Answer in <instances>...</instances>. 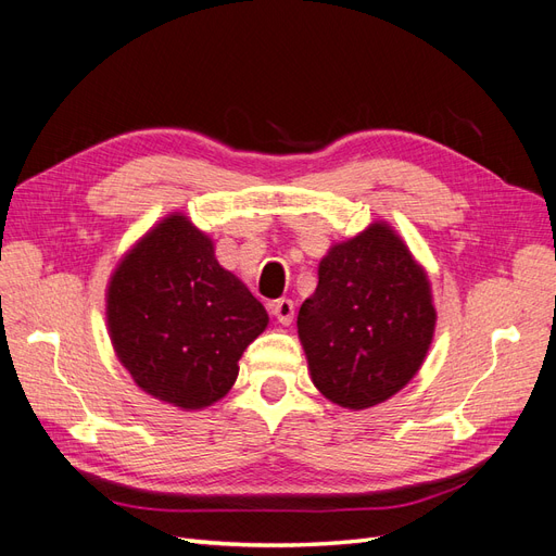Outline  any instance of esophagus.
Segmentation results:
<instances>
[{
    "label": "esophagus",
    "mask_w": 556,
    "mask_h": 556,
    "mask_svg": "<svg viewBox=\"0 0 556 556\" xmlns=\"http://www.w3.org/2000/svg\"><path fill=\"white\" fill-rule=\"evenodd\" d=\"M271 313L278 317L280 325H290L292 319H294V301H290V299L274 301Z\"/></svg>",
    "instance_id": "esophagus-1"
}]
</instances>
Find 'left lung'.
Here are the masks:
<instances>
[{"label": "left lung", "instance_id": "obj_1", "mask_svg": "<svg viewBox=\"0 0 556 556\" xmlns=\"http://www.w3.org/2000/svg\"><path fill=\"white\" fill-rule=\"evenodd\" d=\"M317 278L296 317L313 382L343 408L376 406L427 357L435 325L429 280L380 223L333 245Z\"/></svg>", "mask_w": 556, "mask_h": 556}]
</instances>
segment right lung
I'll return each instance as SVG.
<instances>
[{
  "label": "right lung",
  "mask_w": 556,
  "mask_h": 556,
  "mask_svg": "<svg viewBox=\"0 0 556 556\" xmlns=\"http://www.w3.org/2000/svg\"><path fill=\"white\" fill-rule=\"evenodd\" d=\"M106 315L117 357L141 390L190 410L231 390L243 350L268 325L185 215L166 217L115 268Z\"/></svg>",
  "instance_id": "add662e5"
}]
</instances>
